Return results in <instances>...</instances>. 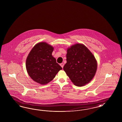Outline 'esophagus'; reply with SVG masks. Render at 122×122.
<instances>
[{
	"label": "esophagus",
	"instance_id": "obj_1",
	"mask_svg": "<svg viewBox=\"0 0 122 122\" xmlns=\"http://www.w3.org/2000/svg\"><path fill=\"white\" fill-rule=\"evenodd\" d=\"M60 66L62 67V68H63V67H64V64H63V63H61V64H60Z\"/></svg>",
	"mask_w": 122,
	"mask_h": 122
}]
</instances>
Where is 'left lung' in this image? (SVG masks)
I'll return each instance as SVG.
<instances>
[{"label": "left lung", "instance_id": "1", "mask_svg": "<svg viewBox=\"0 0 122 122\" xmlns=\"http://www.w3.org/2000/svg\"><path fill=\"white\" fill-rule=\"evenodd\" d=\"M66 58L67 63L63 69L76 86H83L93 79L97 62L86 46L81 44L73 45L67 49Z\"/></svg>", "mask_w": 122, "mask_h": 122}]
</instances>
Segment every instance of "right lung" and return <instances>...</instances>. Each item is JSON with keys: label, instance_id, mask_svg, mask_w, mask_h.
<instances>
[{"label": "right lung", "instance_id": "add662e5", "mask_svg": "<svg viewBox=\"0 0 122 122\" xmlns=\"http://www.w3.org/2000/svg\"><path fill=\"white\" fill-rule=\"evenodd\" d=\"M53 48L46 42L36 44L26 60V68L30 78L41 85L47 84L54 79L62 68L52 57Z\"/></svg>", "mask_w": 122, "mask_h": 122}]
</instances>
